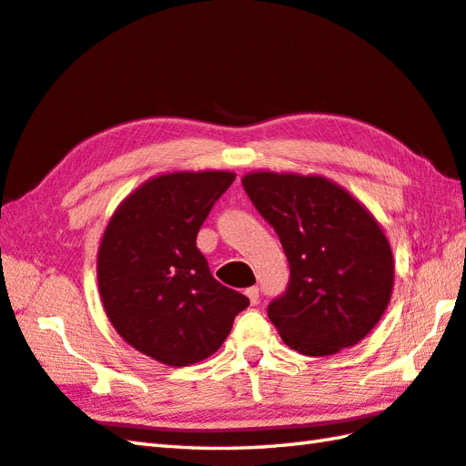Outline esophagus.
<instances>
[{"mask_svg":"<svg viewBox=\"0 0 466 466\" xmlns=\"http://www.w3.org/2000/svg\"><path fill=\"white\" fill-rule=\"evenodd\" d=\"M246 296H248L252 304H258V289H256V286H250V289H246Z\"/></svg>","mask_w":466,"mask_h":466,"instance_id":"34e87169","label":"esophagus"}]
</instances>
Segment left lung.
<instances>
[{
  "label": "left lung",
  "mask_w": 466,
  "mask_h": 466,
  "mask_svg": "<svg viewBox=\"0 0 466 466\" xmlns=\"http://www.w3.org/2000/svg\"><path fill=\"white\" fill-rule=\"evenodd\" d=\"M242 186L289 258V286L268 304L282 340L306 356L360 342L394 282L390 244L374 216L322 176L252 172Z\"/></svg>",
  "instance_id": "left-lung-1"
}]
</instances>
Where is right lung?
Listing matches in <instances>:
<instances>
[{"label":"right lung","instance_id":"obj_1","mask_svg":"<svg viewBox=\"0 0 466 466\" xmlns=\"http://www.w3.org/2000/svg\"><path fill=\"white\" fill-rule=\"evenodd\" d=\"M232 172L156 176L117 206L97 250L104 310L122 339L167 366L220 349L250 300L218 282L196 236Z\"/></svg>","mask_w":466,"mask_h":466}]
</instances>
